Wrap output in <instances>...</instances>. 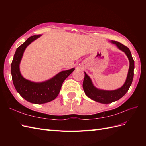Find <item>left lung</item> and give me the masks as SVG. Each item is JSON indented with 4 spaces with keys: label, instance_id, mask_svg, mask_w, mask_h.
<instances>
[{
    "label": "left lung",
    "instance_id": "8db88e82",
    "mask_svg": "<svg viewBox=\"0 0 146 146\" xmlns=\"http://www.w3.org/2000/svg\"><path fill=\"white\" fill-rule=\"evenodd\" d=\"M111 42L115 44L119 49L125 53L130 61V68L124 85L119 89L114 91H105L97 89L92 85L89 76L85 72L83 88L86 95L90 99L102 104H110L121 99L129 91L133 78L135 62L129 48L119 42L112 41Z\"/></svg>",
    "mask_w": 146,
    "mask_h": 146
}]
</instances>
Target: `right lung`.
Here are the masks:
<instances>
[{"instance_id": "obj_1", "label": "right lung", "mask_w": 146, "mask_h": 146, "mask_svg": "<svg viewBox=\"0 0 146 146\" xmlns=\"http://www.w3.org/2000/svg\"><path fill=\"white\" fill-rule=\"evenodd\" d=\"M34 35L29 38L16 50L11 66L12 80L16 91L24 99L31 103L44 104L58 96L63 82L71 74L74 68L62 71L50 80L42 83H34L26 80L19 71V63L23 53L28 45L40 36Z\"/></svg>"}]
</instances>
